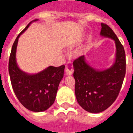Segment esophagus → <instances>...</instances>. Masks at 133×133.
<instances>
[{
	"label": "esophagus",
	"mask_w": 133,
	"mask_h": 133,
	"mask_svg": "<svg viewBox=\"0 0 133 133\" xmlns=\"http://www.w3.org/2000/svg\"><path fill=\"white\" fill-rule=\"evenodd\" d=\"M74 73V69H73V65L71 64V62L67 63L65 65V75H68V76H71Z\"/></svg>",
	"instance_id": "obj_1"
}]
</instances>
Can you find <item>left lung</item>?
Segmentation results:
<instances>
[{"label":"left lung","mask_w":133,"mask_h":133,"mask_svg":"<svg viewBox=\"0 0 133 133\" xmlns=\"http://www.w3.org/2000/svg\"><path fill=\"white\" fill-rule=\"evenodd\" d=\"M100 36L112 39L116 54L112 66L98 70L91 66L82 55L73 62L75 94L80 107L91 113H99L110 107L122 87L126 73L124 47L110 27L101 23Z\"/></svg>","instance_id":"left-lung-1"}]
</instances>
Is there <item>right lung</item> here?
<instances>
[{"mask_svg":"<svg viewBox=\"0 0 133 133\" xmlns=\"http://www.w3.org/2000/svg\"><path fill=\"white\" fill-rule=\"evenodd\" d=\"M29 23L18 34L12 45L9 62V75L16 96L25 108L35 112L45 111L54 104L65 68V65L49 66L37 74H28L18 68L16 59L18 38L33 22Z\"/></svg>","mask_w":133,"mask_h":133,"instance_id":"right-lung-1","label":"right lung"}]
</instances>
